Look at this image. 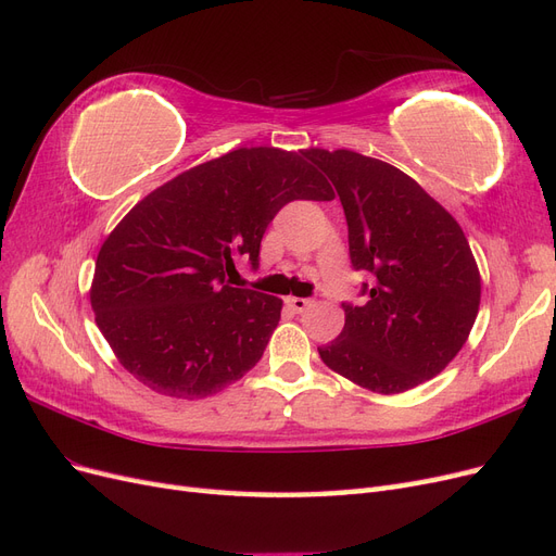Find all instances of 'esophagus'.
Listing matches in <instances>:
<instances>
[{"label":"esophagus","mask_w":556,"mask_h":556,"mask_svg":"<svg viewBox=\"0 0 556 556\" xmlns=\"http://www.w3.org/2000/svg\"><path fill=\"white\" fill-rule=\"evenodd\" d=\"M288 306L294 311V313H304L313 306L311 299H301V296H288Z\"/></svg>","instance_id":"34e87169"}]
</instances>
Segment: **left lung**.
Returning a JSON list of instances; mask_svg holds the SVG:
<instances>
[{
    "mask_svg": "<svg viewBox=\"0 0 556 556\" xmlns=\"http://www.w3.org/2000/svg\"><path fill=\"white\" fill-rule=\"evenodd\" d=\"M333 182L350 260L374 276L362 306L343 304L339 339L317 348L339 376L401 394L459 355L480 308V271L459 223L396 166L355 150L306 148Z\"/></svg>",
    "mask_w": 556,
    "mask_h": 556,
    "instance_id": "left-lung-1",
    "label": "left lung"
}]
</instances>
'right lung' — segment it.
Returning a JSON list of instances; mask_svg holds the SVG:
<instances>
[{"mask_svg": "<svg viewBox=\"0 0 556 556\" xmlns=\"http://www.w3.org/2000/svg\"><path fill=\"white\" fill-rule=\"evenodd\" d=\"M329 201L304 153L239 148L166 180L99 248L94 323L113 355L150 390L204 399L243 378L278 327L282 299L231 288L239 257L257 264L276 213Z\"/></svg>", "mask_w": 556, "mask_h": 556, "instance_id": "1", "label": "right lung"}]
</instances>
